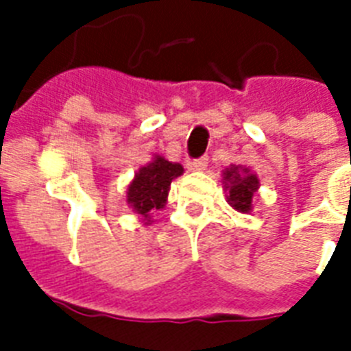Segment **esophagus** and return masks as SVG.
<instances>
[{"label":"esophagus","mask_w":351,"mask_h":351,"mask_svg":"<svg viewBox=\"0 0 351 351\" xmlns=\"http://www.w3.org/2000/svg\"><path fill=\"white\" fill-rule=\"evenodd\" d=\"M208 164H209L208 156H200V158L187 162V167H189L191 171H206Z\"/></svg>","instance_id":"obj_1"}]
</instances>
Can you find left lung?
<instances>
[{
  "label": "left lung",
  "mask_w": 351,
  "mask_h": 351,
  "mask_svg": "<svg viewBox=\"0 0 351 351\" xmlns=\"http://www.w3.org/2000/svg\"><path fill=\"white\" fill-rule=\"evenodd\" d=\"M222 180L228 193V202L239 213H250L253 209V198L258 191V178L247 167L231 165L222 173Z\"/></svg>",
  "instance_id": "obj_1"
}]
</instances>
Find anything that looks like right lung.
<instances>
[{
  "mask_svg": "<svg viewBox=\"0 0 351 351\" xmlns=\"http://www.w3.org/2000/svg\"><path fill=\"white\" fill-rule=\"evenodd\" d=\"M184 173L180 164H173L164 156L154 154L147 165L136 171V175L127 187V204L132 211L143 217L145 224L151 222V213L162 209L167 202L171 182Z\"/></svg>",
  "mask_w": 351,
  "mask_h": 351,
  "instance_id": "obj_1",
  "label": "right lung"
}]
</instances>
